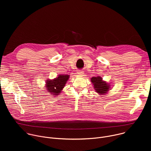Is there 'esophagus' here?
<instances>
[{
  "instance_id": "obj_1",
  "label": "esophagus",
  "mask_w": 151,
  "mask_h": 151,
  "mask_svg": "<svg viewBox=\"0 0 151 151\" xmlns=\"http://www.w3.org/2000/svg\"><path fill=\"white\" fill-rule=\"evenodd\" d=\"M77 73H78V74L79 76H82V75H83V73H84L83 71H82V70H78V71L77 72Z\"/></svg>"
}]
</instances>
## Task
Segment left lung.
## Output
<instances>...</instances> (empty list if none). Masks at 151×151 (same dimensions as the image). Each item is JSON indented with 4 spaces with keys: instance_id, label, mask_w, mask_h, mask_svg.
Listing matches in <instances>:
<instances>
[{
    "instance_id": "1",
    "label": "left lung",
    "mask_w": 151,
    "mask_h": 151,
    "mask_svg": "<svg viewBox=\"0 0 151 151\" xmlns=\"http://www.w3.org/2000/svg\"><path fill=\"white\" fill-rule=\"evenodd\" d=\"M91 81L94 85V88L97 93L100 94H103L108 91L109 85L107 84L106 82L103 81L101 77H93L91 79Z\"/></svg>"
}]
</instances>
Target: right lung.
Segmentation results:
<instances>
[{
  "instance_id": "right-lung-1",
  "label": "right lung",
  "mask_w": 151,
  "mask_h": 151,
  "mask_svg": "<svg viewBox=\"0 0 151 151\" xmlns=\"http://www.w3.org/2000/svg\"><path fill=\"white\" fill-rule=\"evenodd\" d=\"M69 78V75H60L54 79L47 81V91L51 92V94L55 96L58 95L63 90Z\"/></svg>"
}]
</instances>
